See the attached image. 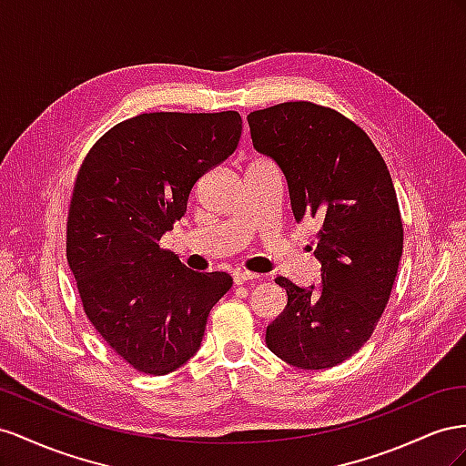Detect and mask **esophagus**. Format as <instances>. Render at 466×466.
Returning <instances> with one entry per match:
<instances>
[{"label": "esophagus", "instance_id": "esophagus-1", "mask_svg": "<svg viewBox=\"0 0 466 466\" xmlns=\"http://www.w3.org/2000/svg\"><path fill=\"white\" fill-rule=\"evenodd\" d=\"M259 275L258 273H249V271H236L234 273V283L236 285H244L248 281H258Z\"/></svg>", "mask_w": 466, "mask_h": 466}]
</instances>
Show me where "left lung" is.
<instances>
[{"label": "left lung", "instance_id": "left-lung-1", "mask_svg": "<svg viewBox=\"0 0 466 466\" xmlns=\"http://www.w3.org/2000/svg\"><path fill=\"white\" fill-rule=\"evenodd\" d=\"M254 148L283 171L297 222L316 218L320 285L287 277V307L265 331L268 348L292 367L343 363L373 334L402 258V218L389 167L350 118L310 101L248 115Z\"/></svg>", "mask_w": 466, "mask_h": 466}]
</instances>
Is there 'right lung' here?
I'll list each match as a JSON object with an SVG mask.
<instances>
[{
	"instance_id": "right-lung-1",
	"label": "right lung",
	"mask_w": 466,
	"mask_h": 466,
	"mask_svg": "<svg viewBox=\"0 0 466 466\" xmlns=\"http://www.w3.org/2000/svg\"><path fill=\"white\" fill-rule=\"evenodd\" d=\"M240 137L236 111L144 113L101 137L77 171L66 256L89 322L142 373L187 363L232 287L228 273L185 268L159 240Z\"/></svg>"
}]
</instances>
